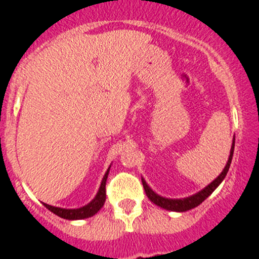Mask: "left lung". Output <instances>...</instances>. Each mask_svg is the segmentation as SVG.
I'll list each match as a JSON object with an SVG mask.
<instances>
[{"label":"left lung","mask_w":259,"mask_h":259,"mask_svg":"<svg viewBox=\"0 0 259 259\" xmlns=\"http://www.w3.org/2000/svg\"><path fill=\"white\" fill-rule=\"evenodd\" d=\"M233 151H234V140H233V145H232V149H231V155H229L228 163H227L224 170L222 171L221 176H219L218 178L214 179L213 182L208 185V187H205L204 189L202 190V192L197 193V194L192 195V197H189V198H184V199H166V198H163V197H160V195L155 194V193H154L153 190L148 187V184L144 182V179H142L143 187H144L146 197H148L149 199L154 203V204L159 205V207L164 208V209H166V210L187 211L189 209H193V208L198 207L200 203L204 202V200L209 197L211 193L214 192V189H215V188L218 187L222 182H223V179L226 178L227 173H228L229 166H231L232 158H233Z\"/></svg>","instance_id":"1"}]
</instances>
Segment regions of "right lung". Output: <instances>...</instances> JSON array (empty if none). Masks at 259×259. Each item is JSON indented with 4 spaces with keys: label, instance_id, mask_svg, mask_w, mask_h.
Returning a JSON list of instances; mask_svg holds the SVG:
<instances>
[{
    "label": "right lung",
    "instance_id": "add662e5",
    "mask_svg": "<svg viewBox=\"0 0 259 259\" xmlns=\"http://www.w3.org/2000/svg\"><path fill=\"white\" fill-rule=\"evenodd\" d=\"M108 174L109 170L106 171L105 177H104L103 182H101L100 189H99L96 197L94 198V200H91L88 205H85V207H81L79 209H62V208L52 207V205L45 204V203H44V205H45L49 210H51L52 213H55L56 215L61 217V218L64 219H83L89 218V217H93L94 214L98 213V211L101 209V207H103L104 203H105L106 179H108Z\"/></svg>",
    "mask_w": 259,
    "mask_h": 259
}]
</instances>
